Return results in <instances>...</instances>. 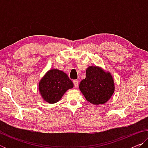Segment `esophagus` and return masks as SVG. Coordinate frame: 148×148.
<instances>
[{"label": "esophagus", "instance_id": "obj_1", "mask_svg": "<svg viewBox=\"0 0 148 148\" xmlns=\"http://www.w3.org/2000/svg\"><path fill=\"white\" fill-rule=\"evenodd\" d=\"M73 82H74V87H76V88H77V87H78V84H79L78 81H77V80H74Z\"/></svg>", "mask_w": 148, "mask_h": 148}]
</instances>
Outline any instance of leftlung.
Wrapping results in <instances>:
<instances>
[{
    "label": "left lung",
    "mask_w": 148,
    "mask_h": 148,
    "mask_svg": "<svg viewBox=\"0 0 148 148\" xmlns=\"http://www.w3.org/2000/svg\"><path fill=\"white\" fill-rule=\"evenodd\" d=\"M86 78L79 84V89L87 101L95 105L106 103L115 91L114 80L110 72L101 67L90 66Z\"/></svg>",
    "instance_id": "1"
}]
</instances>
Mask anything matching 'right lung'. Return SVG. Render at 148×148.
I'll return each instance as SVG.
<instances>
[{
  "mask_svg": "<svg viewBox=\"0 0 148 148\" xmlns=\"http://www.w3.org/2000/svg\"><path fill=\"white\" fill-rule=\"evenodd\" d=\"M74 84L66 73L58 69L47 71L39 82V91L42 98L50 104L59 101L67 90Z\"/></svg>",
  "mask_w": 148,
  "mask_h": 148,
  "instance_id": "right-lung-1",
  "label": "right lung"
}]
</instances>
